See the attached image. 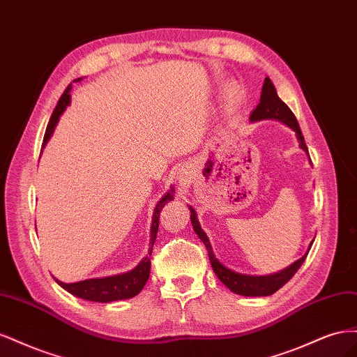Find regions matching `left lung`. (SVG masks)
<instances>
[{"label": "left lung", "instance_id": "left-lung-1", "mask_svg": "<svg viewBox=\"0 0 357 357\" xmlns=\"http://www.w3.org/2000/svg\"><path fill=\"white\" fill-rule=\"evenodd\" d=\"M262 119H278V121H282L283 123L290 126L298 135L299 146L308 153L307 144L304 142V135H302V132H301V128H299V123L296 121L295 114L291 113L289 107L278 98L274 84H273L271 80H269V77H266L265 82H264L261 101H259V104L256 105V109L250 114V121H262ZM189 210H190V220H192V225H193V229H195V232L198 234V236L202 240V243L205 244V247H207V250H208V257H210V262H211L214 274L218 275V278L226 287H228L232 291H235V294H240V295H244V296H268V295H273L274 291H277L280 287H283L289 282V280L295 275V273L298 271L301 265L304 264V261L307 259L308 253L305 256H302L299 261H296L294 265H290L289 268H286L284 271L274 274V275L252 277V275L236 274V273L231 271V269L223 266L218 261V259L214 257L213 250H211V244L207 238V235H205V232L201 229V225L197 219L195 210H193L192 207Z\"/></svg>", "mask_w": 357, "mask_h": 357}]
</instances>
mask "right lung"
Returning a JSON list of instances; mask_svg holds the SVG:
<instances>
[{"mask_svg":"<svg viewBox=\"0 0 357 357\" xmlns=\"http://www.w3.org/2000/svg\"><path fill=\"white\" fill-rule=\"evenodd\" d=\"M80 80V79H77ZM70 91H71V84L67 86V89L63 91V93L61 95V98L58 101L56 109L53 110L49 125L46 128V134L45 138H43V146L45 147L46 143L49 142V138L55 129L59 116L63 113V110L67 109V105L70 104ZM174 199V193L168 192L167 195L162 198L155 208V214H153V222H152V231H150V250L149 255H152L153 250V244L156 240V234H158V228H159V214L160 210L164 205ZM150 275V259L146 256L142 262L137 265V268H134L131 273L126 274H121V275H113V277H105V278H92V280H84V282H79V283H62L58 282L56 283L66 289L70 294L88 299V301H93V302H112V301H119V299H128L132 298L135 295H138L142 289L144 287L146 282L149 280Z\"/></svg>","mask_w":357,"mask_h":357,"instance_id":"right-lung-1","label":"right lung"}]
</instances>
